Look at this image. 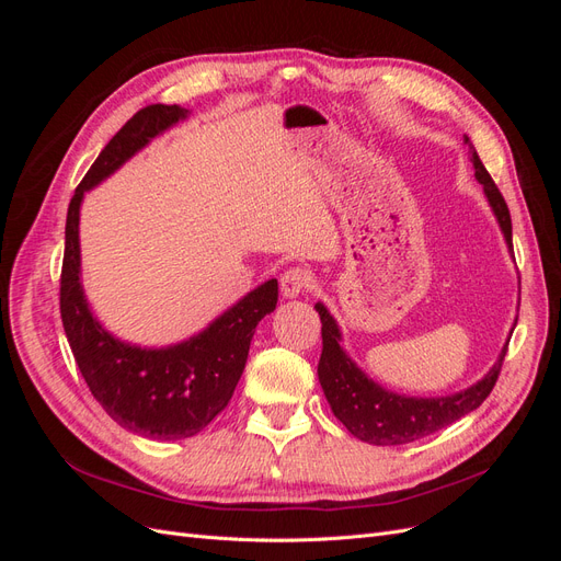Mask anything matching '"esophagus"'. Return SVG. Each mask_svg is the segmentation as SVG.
I'll use <instances>...</instances> for the list:
<instances>
[{"instance_id":"obj_1","label":"esophagus","mask_w":561,"mask_h":561,"mask_svg":"<svg viewBox=\"0 0 561 561\" xmlns=\"http://www.w3.org/2000/svg\"><path fill=\"white\" fill-rule=\"evenodd\" d=\"M311 280H313L311 271L299 268V266L287 268L285 274L280 276V295H283L285 299H295V297H299L304 290H309Z\"/></svg>"}]
</instances>
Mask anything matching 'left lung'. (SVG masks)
Returning <instances> with one entry per match:
<instances>
[{"label": "left lung", "mask_w": 561, "mask_h": 561, "mask_svg": "<svg viewBox=\"0 0 561 561\" xmlns=\"http://www.w3.org/2000/svg\"><path fill=\"white\" fill-rule=\"evenodd\" d=\"M463 142L470 149L474 178L482 184L489 206L496 215V222L503 231L507 250L513 252L511 210H507L499 186L486 173V168L482 165L468 135ZM316 311L322 322V353L318 363V379L322 386V393H325L334 416L344 423L353 437L379 447L414 443V439L426 437L470 414L472 410H478L499 379V371L507 353V342H511V339H507L499 353V360L478 383L458 390V393L437 398L400 396L396 390H388L375 379H369L365 371L348 358V353L342 346V332H339L336 320L328 311L325 304L318 301Z\"/></svg>", "instance_id": "obj_1"}]
</instances>
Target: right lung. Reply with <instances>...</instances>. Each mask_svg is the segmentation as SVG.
I'll return each mask as SVG.
<instances>
[{
	"label": "right lung",
	"instance_id": "add662e5",
	"mask_svg": "<svg viewBox=\"0 0 561 561\" xmlns=\"http://www.w3.org/2000/svg\"><path fill=\"white\" fill-rule=\"evenodd\" d=\"M190 110L149 105L118 130L83 175L67 208L60 316L67 342L93 398L118 426L149 439H184L201 433L229 404L239 383L254 328L276 309L278 280L271 278L180 344L147 348L103 328L83 295L79 210L91 192L128 159L165 133Z\"/></svg>",
	"mask_w": 561,
	"mask_h": 561
}]
</instances>
